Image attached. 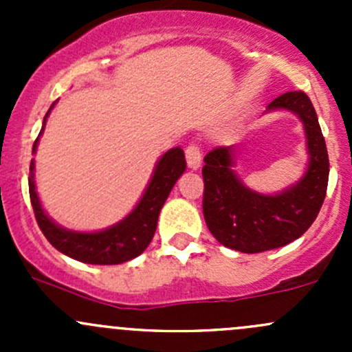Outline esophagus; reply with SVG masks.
<instances>
[{"instance_id": "obj_1", "label": "esophagus", "mask_w": 352, "mask_h": 352, "mask_svg": "<svg viewBox=\"0 0 352 352\" xmlns=\"http://www.w3.org/2000/svg\"><path fill=\"white\" fill-rule=\"evenodd\" d=\"M186 160H187V165H189V168L197 170L199 166H201L202 155H201V150H199V146L196 143H190L189 146L186 148Z\"/></svg>"}]
</instances>
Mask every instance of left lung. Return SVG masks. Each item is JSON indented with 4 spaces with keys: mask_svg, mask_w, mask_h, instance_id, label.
Returning a JSON list of instances; mask_svg holds the SVG:
<instances>
[{
    "mask_svg": "<svg viewBox=\"0 0 352 352\" xmlns=\"http://www.w3.org/2000/svg\"><path fill=\"white\" fill-rule=\"evenodd\" d=\"M298 113L305 124L310 163L303 179L278 196L252 192L232 170V148H212L204 156L202 212L219 243L245 254L272 250L300 239L324 204L329 155L317 112L305 91H286L267 105Z\"/></svg>",
    "mask_w": 352,
    "mask_h": 352,
    "instance_id": "left-lung-1",
    "label": "left lung"
}]
</instances>
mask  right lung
Wrapping results in <instances>:
<instances>
[{"label":"right lung","mask_w":352,"mask_h":352,"mask_svg":"<svg viewBox=\"0 0 352 352\" xmlns=\"http://www.w3.org/2000/svg\"><path fill=\"white\" fill-rule=\"evenodd\" d=\"M52 107H54V104L51 105V109ZM51 109L45 113L44 126ZM44 126H42L38 136L44 131ZM37 141L38 138L35 140L32 151H35V148H37ZM186 165L187 163L182 148H173V150L166 151L160 158L153 179H151L146 192L143 194L134 211L122 221L117 223L116 226L98 233L67 232L61 226L54 225L47 218L44 209L41 208L37 192H35L34 175H30L28 177V192H30V202L38 228L52 247L58 248L67 257L76 258L85 264L112 265L131 261V258L143 254L144 248L150 245L156 232V223H158L162 206L165 204L177 179L186 170ZM32 170H34V162H30V172Z\"/></svg>","instance_id":"1"}]
</instances>
